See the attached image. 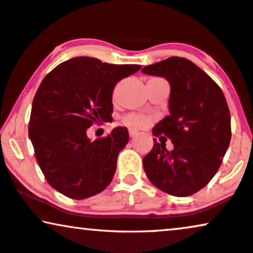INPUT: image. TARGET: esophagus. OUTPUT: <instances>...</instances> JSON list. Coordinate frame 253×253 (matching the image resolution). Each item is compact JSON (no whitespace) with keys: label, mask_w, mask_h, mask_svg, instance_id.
<instances>
[{"label":"esophagus","mask_w":253,"mask_h":253,"mask_svg":"<svg viewBox=\"0 0 253 253\" xmlns=\"http://www.w3.org/2000/svg\"><path fill=\"white\" fill-rule=\"evenodd\" d=\"M136 135H139V132H137V130L129 129V136L130 137H134V136H136Z\"/></svg>","instance_id":"esophagus-1"}]
</instances>
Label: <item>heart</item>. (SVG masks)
Returning <instances> with one entry per match:
<instances>
[{
  "label": "heart",
  "mask_w": 253,
  "mask_h": 253,
  "mask_svg": "<svg viewBox=\"0 0 253 253\" xmlns=\"http://www.w3.org/2000/svg\"><path fill=\"white\" fill-rule=\"evenodd\" d=\"M125 123L128 125L130 127H136V128H140V127H145L148 125V119L143 116H137V114H130V116L125 118Z\"/></svg>",
  "instance_id": "b5f03b06"
}]
</instances>
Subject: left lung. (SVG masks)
Instances as JSON below:
<instances>
[{"mask_svg": "<svg viewBox=\"0 0 253 253\" xmlns=\"http://www.w3.org/2000/svg\"><path fill=\"white\" fill-rule=\"evenodd\" d=\"M141 72L162 77L170 85V114L155 125L153 135L164 134L174 145L168 152L165 142L154 139L143 169L165 193L190 196L215 176L228 150L231 120L225 97L206 72L181 57L147 65Z\"/></svg>", "mask_w": 253, "mask_h": 253, "instance_id": "obj_1", "label": "left lung"}]
</instances>
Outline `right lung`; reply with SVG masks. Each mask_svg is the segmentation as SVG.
<instances>
[{"instance_id": "add662e5", "label": "right lung", "mask_w": 253, "mask_h": 253, "mask_svg": "<svg viewBox=\"0 0 253 253\" xmlns=\"http://www.w3.org/2000/svg\"><path fill=\"white\" fill-rule=\"evenodd\" d=\"M140 65H116L75 57L45 76L35 94L29 137L46 181L73 200L101 193L116 174L120 150L129 140L126 127L91 141L87 128L113 112L112 93Z\"/></svg>"}]
</instances>
